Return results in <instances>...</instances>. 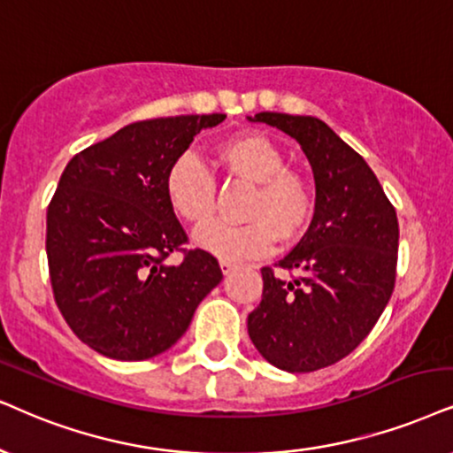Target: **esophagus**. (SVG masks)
I'll use <instances>...</instances> for the list:
<instances>
[{
    "mask_svg": "<svg viewBox=\"0 0 453 453\" xmlns=\"http://www.w3.org/2000/svg\"><path fill=\"white\" fill-rule=\"evenodd\" d=\"M219 265H221V272L226 273V276H227V273H232L234 269H236V265H234V263H230V261H219Z\"/></svg>",
    "mask_w": 453,
    "mask_h": 453,
    "instance_id": "esophagus-1",
    "label": "esophagus"
}]
</instances>
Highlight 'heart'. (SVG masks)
Returning a JSON list of instances; mask_svg holds the SVG:
<instances>
[{
    "label": "heart",
    "mask_w": 453,
    "mask_h": 453,
    "mask_svg": "<svg viewBox=\"0 0 453 453\" xmlns=\"http://www.w3.org/2000/svg\"><path fill=\"white\" fill-rule=\"evenodd\" d=\"M217 165L227 175L255 181L246 203V223L213 221L194 234L204 253L221 261H246L267 255L276 244L299 238L313 215V192L303 175L286 169V157L272 137L244 131L215 146ZM165 196L181 221L200 226L215 213L217 184L196 154L184 152L169 165Z\"/></svg>",
    "instance_id": "obj_1"
}]
</instances>
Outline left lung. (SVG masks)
<instances>
[{
  "label": "left lung",
  "mask_w": 453,
  "mask_h": 453,
  "mask_svg": "<svg viewBox=\"0 0 453 453\" xmlns=\"http://www.w3.org/2000/svg\"><path fill=\"white\" fill-rule=\"evenodd\" d=\"M299 142L316 180V211L301 242L278 261L290 280L263 267V296L249 336L269 364L313 372L347 357L385 311L395 286L399 223L368 163L316 117L259 112Z\"/></svg>",
  "instance_id": "obj_1"
}]
</instances>
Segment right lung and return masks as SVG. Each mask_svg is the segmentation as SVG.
Wrapping results in <instances>:
<instances>
[{
  "mask_svg": "<svg viewBox=\"0 0 453 453\" xmlns=\"http://www.w3.org/2000/svg\"><path fill=\"white\" fill-rule=\"evenodd\" d=\"M226 114L137 121L74 154L48 207L45 250L56 305L85 345L140 362L181 339L223 273L165 196L169 165ZM185 250L180 266L164 259Z\"/></svg>",
  "mask_w": 453,
  "mask_h": 453,
  "instance_id": "right-lung-1",
  "label": "right lung"
}]
</instances>
